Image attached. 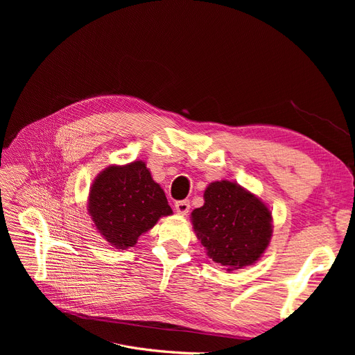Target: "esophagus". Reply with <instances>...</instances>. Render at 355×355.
I'll list each match as a JSON object with an SVG mask.
<instances>
[{"mask_svg": "<svg viewBox=\"0 0 355 355\" xmlns=\"http://www.w3.org/2000/svg\"><path fill=\"white\" fill-rule=\"evenodd\" d=\"M191 209V204L188 200H180V201H176L175 202V210L179 213V214H187Z\"/></svg>", "mask_w": 355, "mask_h": 355, "instance_id": "1", "label": "esophagus"}]
</instances>
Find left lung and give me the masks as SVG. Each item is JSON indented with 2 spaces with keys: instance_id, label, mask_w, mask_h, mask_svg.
I'll list each match as a JSON object with an SVG mask.
<instances>
[{
  "instance_id": "1",
  "label": "left lung",
  "mask_w": 355,
  "mask_h": 355,
  "mask_svg": "<svg viewBox=\"0 0 355 355\" xmlns=\"http://www.w3.org/2000/svg\"><path fill=\"white\" fill-rule=\"evenodd\" d=\"M191 216L207 254L227 271L254 263L272 235L271 211L249 191L228 180L210 184L204 191V206Z\"/></svg>"
}]
</instances>
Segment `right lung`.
<instances>
[{"label": "right lung", "mask_w": 355, "mask_h": 355, "mask_svg": "<svg viewBox=\"0 0 355 355\" xmlns=\"http://www.w3.org/2000/svg\"><path fill=\"white\" fill-rule=\"evenodd\" d=\"M89 213L103 239L116 249L133 247L171 209L164 191L153 180L142 161L111 166L94 179Z\"/></svg>", "instance_id": "add662e5"}]
</instances>
